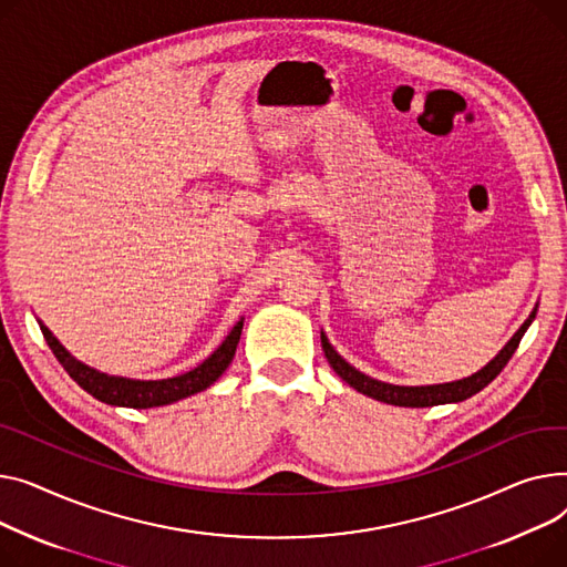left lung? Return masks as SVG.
<instances>
[{"instance_id":"obj_1","label":"left lung","mask_w":567,"mask_h":567,"mask_svg":"<svg viewBox=\"0 0 567 567\" xmlns=\"http://www.w3.org/2000/svg\"><path fill=\"white\" fill-rule=\"evenodd\" d=\"M538 307L530 311V316L524 320V324L515 331V337L504 346V350L498 352L487 365L470 378H462L455 382H446V384H427V386H398V384H389V382H380L373 380L369 375H363L361 371H357L354 365H350L331 343L327 341V337L320 331V341H322V350L324 357L329 361L331 369L337 371V375L348 382L352 389H357L363 395H371L380 403L386 405H398V408H432V405H446V403H462L472 398L474 393H478L481 389H485L498 373L504 371V365L511 361L513 352L517 350L524 331L528 329V324L534 322Z\"/></svg>"}]
</instances>
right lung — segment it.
Wrapping results in <instances>:
<instances>
[{"label": "right lung", "mask_w": 567, "mask_h": 567, "mask_svg": "<svg viewBox=\"0 0 567 567\" xmlns=\"http://www.w3.org/2000/svg\"><path fill=\"white\" fill-rule=\"evenodd\" d=\"M39 324L50 350L54 352L65 373H69L86 393H91L93 398H97V401H103L107 405L135 408V410L169 405V403L183 401L187 395L208 389L228 369V363L233 361V354H236V348L243 334V318H240V322L230 329V334L224 339V343L204 363H198L196 369L176 378H166V380H130V378L100 373L91 369V365L78 361L52 337V331L43 322Z\"/></svg>", "instance_id": "right-lung-1"}]
</instances>
